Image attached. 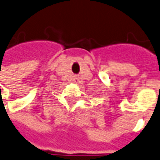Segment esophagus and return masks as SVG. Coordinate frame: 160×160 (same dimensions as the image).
<instances>
[{"mask_svg": "<svg viewBox=\"0 0 160 160\" xmlns=\"http://www.w3.org/2000/svg\"><path fill=\"white\" fill-rule=\"evenodd\" d=\"M75 82H77V83H78V82H79V79L78 78L75 79Z\"/></svg>", "mask_w": 160, "mask_h": 160, "instance_id": "obj_1", "label": "esophagus"}]
</instances>
